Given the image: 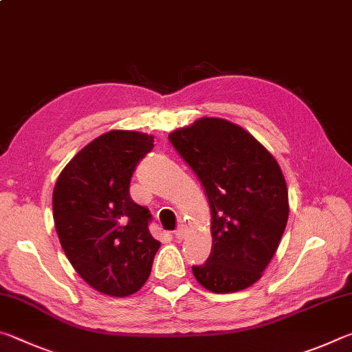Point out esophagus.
<instances>
[{"instance_id": "obj_1", "label": "esophagus", "mask_w": 352, "mask_h": 352, "mask_svg": "<svg viewBox=\"0 0 352 352\" xmlns=\"http://www.w3.org/2000/svg\"><path fill=\"white\" fill-rule=\"evenodd\" d=\"M174 234L178 241H182V239H184V236H186V228H184V226H180V228H177L174 231Z\"/></svg>"}]
</instances>
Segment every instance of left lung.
Masks as SVG:
<instances>
[{"mask_svg": "<svg viewBox=\"0 0 352 352\" xmlns=\"http://www.w3.org/2000/svg\"><path fill=\"white\" fill-rule=\"evenodd\" d=\"M170 144L204 186L211 210V254L192 273L205 289L230 294L261 278L289 219L281 169L242 127L201 118L169 135Z\"/></svg>", "mask_w": 352, "mask_h": 352, "instance_id": "1", "label": "left lung"}]
</instances>
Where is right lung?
<instances>
[{
    "label": "right lung",
    "mask_w": 352,
    "mask_h": 352,
    "mask_svg": "<svg viewBox=\"0 0 352 352\" xmlns=\"http://www.w3.org/2000/svg\"><path fill=\"white\" fill-rule=\"evenodd\" d=\"M152 148V136L113 130L83 147L57 178L52 211L63 252L83 281L105 295L140 290L160 248L148 231L151 211L129 194Z\"/></svg>",
    "instance_id": "right-lung-1"
}]
</instances>
